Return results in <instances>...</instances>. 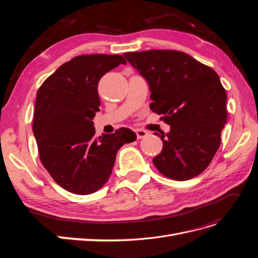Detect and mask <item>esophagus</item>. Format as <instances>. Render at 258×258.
<instances>
[{
  "mask_svg": "<svg viewBox=\"0 0 258 258\" xmlns=\"http://www.w3.org/2000/svg\"><path fill=\"white\" fill-rule=\"evenodd\" d=\"M136 134H137L138 139H144L145 137H147L148 132L143 129H136Z\"/></svg>",
  "mask_w": 258,
  "mask_h": 258,
  "instance_id": "esophagus-1",
  "label": "esophagus"
}]
</instances>
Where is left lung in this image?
<instances>
[{
    "mask_svg": "<svg viewBox=\"0 0 258 258\" xmlns=\"http://www.w3.org/2000/svg\"><path fill=\"white\" fill-rule=\"evenodd\" d=\"M150 85L151 110L170 124L160 137L162 151L153 159L165 176L186 181L199 175L221 145L227 121L226 92L213 69L177 50L124 52Z\"/></svg>",
    "mask_w": 258,
    "mask_h": 258,
    "instance_id": "left-lung-1",
    "label": "left lung"
}]
</instances>
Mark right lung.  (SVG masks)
<instances>
[{"mask_svg": "<svg viewBox=\"0 0 258 258\" xmlns=\"http://www.w3.org/2000/svg\"><path fill=\"white\" fill-rule=\"evenodd\" d=\"M127 62L121 54H82L59 67L36 93L33 134L40 159L53 181L76 195H89L110 177L117 151L136 141L128 128L96 138L101 77Z\"/></svg>", "mask_w": 258, "mask_h": 258, "instance_id": "1", "label": "right lung"}]
</instances>
